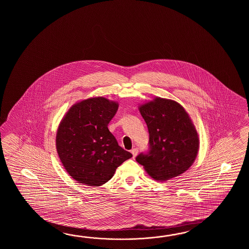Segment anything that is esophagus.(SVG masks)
Segmentation results:
<instances>
[{
  "mask_svg": "<svg viewBox=\"0 0 249 249\" xmlns=\"http://www.w3.org/2000/svg\"><path fill=\"white\" fill-rule=\"evenodd\" d=\"M131 152H132L133 158H135V157L137 156L138 152H139V149H138L137 148H132V150H131Z\"/></svg>",
  "mask_w": 249,
  "mask_h": 249,
  "instance_id": "esophagus-1",
  "label": "esophagus"
}]
</instances>
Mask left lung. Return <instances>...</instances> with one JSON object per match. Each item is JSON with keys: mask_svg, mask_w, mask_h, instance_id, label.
Listing matches in <instances>:
<instances>
[{"mask_svg": "<svg viewBox=\"0 0 249 249\" xmlns=\"http://www.w3.org/2000/svg\"><path fill=\"white\" fill-rule=\"evenodd\" d=\"M149 141L146 152L136 157L155 180H170L183 174L196 159L199 142L195 127L176 101L156 98L140 107Z\"/></svg>", "mask_w": 249, "mask_h": 249, "instance_id": "1", "label": "left lung"}]
</instances>
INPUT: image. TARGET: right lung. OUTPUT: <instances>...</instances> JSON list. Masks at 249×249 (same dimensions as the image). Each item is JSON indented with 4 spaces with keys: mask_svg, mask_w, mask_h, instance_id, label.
I'll return each mask as SVG.
<instances>
[{
    "mask_svg": "<svg viewBox=\"0 0 249 249\" xmlns=\"http://www.w3.org/2000/svg\"><path fill=\"white\" fill-rule=\"evenodd\" d=\"M118 104L103 97L74 104L58 126L56 147L69 175L79 183L101 186L132 154L121 148L107 125Z\"/></svg>",
    "mask_w": 249,
    "mask_h": 249,
    "instance_id": "right-lung-1",
    "label": "right lung"
}]
</instances>
